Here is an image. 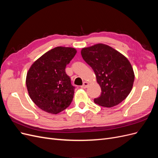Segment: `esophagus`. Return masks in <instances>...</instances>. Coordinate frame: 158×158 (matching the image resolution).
Here are the masks:
<instances>
[{
	"label": "esophagus",
	"instance_id": "1",
	"mask_svg": "<svg viewBox=\"0 0 158 158\" xmlns=\"http://www.w3.org/2000/svg\"><path fill=\"white\" fill-rule=\"evenodd\" d=\"M88 85H89V83L88 82H84L83 83V85H82V86H81V88H86L88 86Z\"/></svg>",
	"mask_w": 158,
	"mask_h": 158
}]
</instances>
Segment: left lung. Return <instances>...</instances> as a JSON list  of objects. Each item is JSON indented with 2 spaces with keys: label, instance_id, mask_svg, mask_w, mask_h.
<instances>
[{
  "label": "left lung",
  "instance_id": "obj_1",
  "mask_svg": "<svg viewBox=\"0 0 158 158\" xmlns=\"http://www.w3.org/2000/svg\"><path fill=\"white\" fill-rule=\"evenodd\" d=\"M83 59L94 70L102 89L94 102L106 107L117 106L131 92L135 73L130 62L109 45L98 44L81 51Z\"/></svg>",
  "mask_w": 158,
  "mask_h": 158
}]
</instances>
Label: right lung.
I'll return each mask as SVG.
<instances>
[{"instance_id":"right-lung-1","label":"right lung","mask_w":158,"mask_h":158,"mask_svg":"<svg viewBox=\"0 0 158 158\" xmlns=\"http://www.w3.org/2000/svg\"><path fill=\"white\" fill-rule=\"evenodd\" d=\"M76 52L73 47H55L36 60L28 70L26 80L28 94L43 111L55 114L73 101L75 87L65 68Z\"/></svg>"}]
</instances>
